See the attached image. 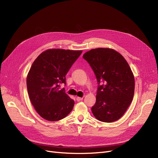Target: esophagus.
Here are the masks:
<instances>
[{"instance_id":"34e87169","label":"esophagus","mask_w":158,"mask_h":158,"mask_svg":"<svg viewBox=\"0 0 158 158\" xmlns=\"http://www.w3.org/2000/svg\"><path fill=\"white\" fill-rule=\"evenodd\" d=\"M82 99H83L82 98H80V97H77V98H76V101H77V102L82 101Z\"/></svg>"}]
</instances>
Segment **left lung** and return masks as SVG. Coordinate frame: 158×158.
Masks as SVG:
<instances>
[{
  "mask_svg": "<svg viewBox=\"0 0 158 158\" xmlns=\"http://www.w3.org/2000/svg\"><path fill=\"white\" fill-rule=\"evenodd\" d=\"M96 76L99 86L92 111L98 120L111 123L122 117L135 94V77L125 59L117 51L97 48L83 55Z\"/></svg>",
  "mask_w": 158,
  "mask_h": 158,
  "instance_id": "obj_1",
  "label": "left lung"
}]
</instances>
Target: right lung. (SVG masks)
I'll return each instance as SVG.
<instances>
[{"instance_id": "obj_1", "label": "right lung", "mask_w": 158, "mask_h": 158, "mask_svg": "<svg viewBox=\"0 0 158 158\" xmlns=\"http://www.w3.org/2000/svg\"><path fill=\"white\" fill-rule=\"evenodd\" d=\"M82 52L49 49L33 61L27 76V92L35 111L45 120H61L73 110L74 101L59 86L66 84V74Z\"/></svg>"}]
</instances>
